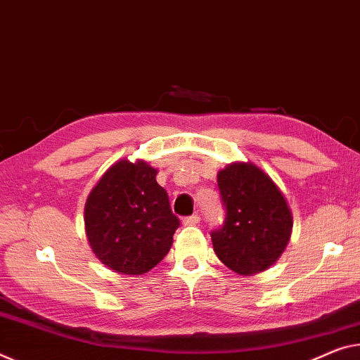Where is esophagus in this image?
Here are the masks:
<instances>
[{
  "instance_id": "obj_1",
  "label": "esophagus",
  "mask_w": 360,
  "mask_h": 360,
  "mask_svg": "<svg viewBox=\"0 0 360 360\" xmlns=\"http://www.w3.org/2000/svg\"><path fill=\"white\" fill-rule=\"evenodd\" d=\"M199 220H201V217H199L198 214L188 215V217L184 219V225H196V224H199Z\"/></svg>"
}]
</instances>
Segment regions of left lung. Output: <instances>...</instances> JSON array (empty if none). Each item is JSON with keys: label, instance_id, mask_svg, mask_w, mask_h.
I'll return each instance as SVG.
<instances>
[{"label": "left lung", "instance_id": "left-lung-1", "mask_svg": "<svg viewBox=\"0 0 360 360\" xmlns=\"http://www.w3.org/2000/svg\"><path fill=\"white\" fill-rule=\"evenodd\" d=\"M225 219L211 231L214 251L240 275L269 269L288 245L291 211L272 179L251 162L226 165L217 175Z\"/></svg>", "mask_w": 360, "mask_h": 360}]
</instances>
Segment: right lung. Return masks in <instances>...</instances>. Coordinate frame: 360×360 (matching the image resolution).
Segmentation results:
<instances>
[{
	"mask_svg": "<svg viewBox=\"0 0 360 360\" xmlns=\"http://www.w3.org/2000/svg\"><path fill=\"white\" fill-rule=\"evenodd\" d=\"M146 162L114 164L85 204V226L96 257L125 275H141L162 261L180 220Z\"/></svg>",
	"mask_w": 360,
	"mask_h": 360,
	"instance_id": "add662e5",
	"label": "right lung"
}]
</instances>
